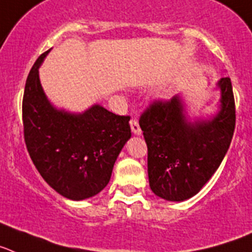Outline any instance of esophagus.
Masks as SVG:
<instances>
[{
  "mask_svg": "<svg viewBox=\"0 0 252 252\" xmlns=\"http://www.w3.org/2000/svg\"><path fill=\"white\" fill-rule=\"evenodd\" d=\"M130 129H132V132L134 133L135 135H141L142 130H141V126H139V123L137 120L132 119L130 120Z\"/></svg>",
  "mask_w": 252,
  "mask_h": 252,
  "instance_id": "1",
  "label": "esophagus"
}]
</instances>
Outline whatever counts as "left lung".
Wrapping results in <instances>:
<instances>
[{"instance_id":"1","label":"left lung","mask_w":252,"mask_h":252,"mask_svg":"<svg viewBox=\"0 0 252 252\" xmlns=\"http://www.w3.org/2000/svg\"><path fill=\"white\" fill-rule=\"evenodd\" d=\"M217 114L190 120L180 95L153 102L139 119L148 148V180L157 196L184 202L200 191L220 167L231 144L236 123L229 77L217 81Z\"/></svg>"}]
</instances>
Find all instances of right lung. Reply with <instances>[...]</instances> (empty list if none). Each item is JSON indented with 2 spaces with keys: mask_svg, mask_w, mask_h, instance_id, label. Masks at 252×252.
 I'll list each match as a JSON object with an SVG mask.
<instances>
[{
  "mask_svg": "<svg viewBox=\"0 0 252 252\" xmlns=\"http://www.w3.org/2000/svg\"><path fill=\"white\" fill-rule=\"evenodd\" d=\"M50 52L39 57L25 84L24 137L35 167L50 188L71 200L99 194L110 181L114 163L130 137L129 117L99 104L82 113L56 108L48 100L39 68Z\"/></svg>",
  "mask_w": 252,
  "mask_h": 252,
  "instance_id": "obj_1",
  "label": "right lung"
}]
</instances>
